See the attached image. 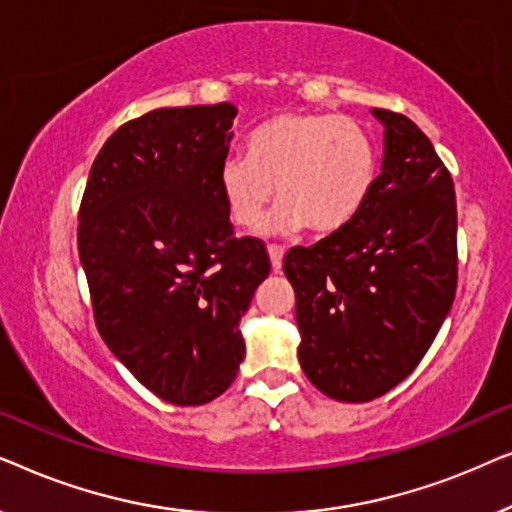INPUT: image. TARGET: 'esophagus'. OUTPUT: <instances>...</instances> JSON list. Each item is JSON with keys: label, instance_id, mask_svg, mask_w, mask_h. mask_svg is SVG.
Returning a JSON list of instances; mask_svg holds the SVG:
<instances>
[{"label": "esophagus", "instance_id": "1", "mask_svg": "<svg viewBox=\"0 0 512 512\" xmlns=\"http://www.w3.org/2000/svg\"><path fill=\"white\" fill-rule=\"evenodd\" d=\"M268 256H270V263H272V272L282 270L284 249H282V247H275V244H270V247H268Z\"/></svg>", "mask_w": 512, "mask_h": 512}]
</instances>
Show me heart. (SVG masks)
I'll return each mask as SVG.
<instances>
[{"mask_svg":"<svg viewBox=\"0 0 512 512\" xmlns=\"http://www.w3.org/2000/svg\"><path fill=\"white\" fill-rule=\"evenodd\" d=\"M377 177L368 132L347 116L286 111L247 139V158L221 163L219 188L237 226L254 228L272 200L282 205L265 233L307 226L317 235L345 230L363 212Z\"/></svg>","mask_w":512,"mask_h":512,"instance_id":"b5f03b06","label":"heart"}]
</instances>
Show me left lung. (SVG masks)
I'll return each instance as SVG.
<instances>
[{
    "label": "left lung",
    "instance_id": "1",
    "mask_svg": "<svg viewBox=\"0 0 512 512\" xmlns=\"http://www.w3.org/2000/svg\"><path fill=\"white\" fill-rule=\"evenodd\" d=\"M384 128L382 172L345 230L284 258L296 291L298 361L321 394L366 403L403 382L457 291V198L450 172L408 116Z\"/></svg>",
    "mask_w": 512,
    "mask_h": 512
}]
</instances>
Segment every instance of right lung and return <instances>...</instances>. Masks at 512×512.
<instances>
[{
	"label": "right lung",
	"instance_id": "1",
	"mask_svg": "<svg viewBox=\"0 0 512 512\" xmlns=\"http://www.w3.org/2000/svg\"><path fill=\"white\" fill-rule=\"evenodd\" d=\"M237 109L163 107L97 153L79 212V258L111 354L158 398L205 405L240 370V319L270 258L237 240L219 188Z\"/></svg>",
	"mask_w": 512,
	"mask_h": 512
}]
</instances>
